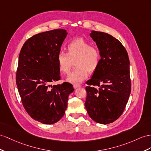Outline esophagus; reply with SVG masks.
Returning <instances> with one entry per match:
<instances>
[{
	"label": "esophagus",
	"mask_w": 151,
	"mask_h": 151,
	"mask_svg": "<svg viewBox=\"0 0 151 151\" xmlns=\"http://www.w3.org/2000/svg\"><path fill=\"white\" fill-rule=\"evenodd\" d=\"M80 87V85L79 84H73V87H74L75 89H76V88H77L78 87Z\"/></svg>",
	"instance_id": "obj_1"
}]
</instances>
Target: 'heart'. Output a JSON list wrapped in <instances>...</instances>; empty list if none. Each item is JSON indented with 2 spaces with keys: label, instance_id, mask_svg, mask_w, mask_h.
Listing matches in <instances>:
<instances>
[{
  "label": "heart",
  "instance_id": "1",
  "mask_svg": "<svg viewBox=\"0 0 151 151\" xmlns=\"http://www.w3.org/2000/svg\"><path fill=\"white\" fill-rule=\"evenodd\" d=\"M91 46L83 39H76L68 45L67 53L63 52L58 53L57 63L62 74H68L75 62L77 68L67 77L68 82L81 83L87 78L88 71L93 73L99 67L101 53L98 48Z\"/></svg>",
  "mask_w": 151,
  "mask_h": 151
}]
</instances>
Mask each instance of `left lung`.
Masks as SVG:
<instances>
[{"label":"left lung","mask_w":151,"mask_h":151,"mask_svg":"<svg viewBox=\"0 0 151 151\" xmlns=\"http://www.w3.org/2000/svg\"><path fill=\"white\" fill-rule=\"evenodd\" d=\"M90 36L96 42L101 59L87 82L85 106L93 121L107 124L122 115L128 101L131 93L129 60L121 42L110 34L92 30Z\"/></svg>","instance_id":"obj_1"}]
</instances>
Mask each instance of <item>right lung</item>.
I'll use <instances>...</instances> for the list:
<instances>
[{"mask_svg": "<svg viewBox=\"0 0 151 151\" xmlns=\"http://www.w3.org/2000/svg\"><path fill=\"white\" fill-rule=\"evenodd\" d=\"M67 35L64 29L36 34L26 41L19 55L16 82L23 106L34 120L45 124L63 117L74 91L68 82L51 85L60 79L57 57Z\"/></svg>", "mask_w": 151, "mask_h": 151, "instance_id": "obj_1", "label": "right lung"}]
</instances>
